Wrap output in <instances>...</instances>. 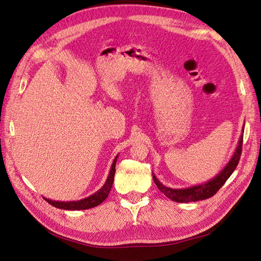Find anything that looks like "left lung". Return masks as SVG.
<instances>
[{
    "label": "left lung",
    "instance_id": "8db88e82",
    "mask_svg": "<svg viewBox=\"0 0 261 261\" xmlns=\"http://www.w3.org/2000/svg\"><path fill=\"white\" fill-rule=\"evenodd\" d=\"M243 133H244V127L239 140V145L236 147L230 161L226 163V165L222 169V171H220L215 177L209 179L208 181H206V183L195 185L192 187L180 188V189L171 188V187L164 186L152 173L153 181L155 183L156 187L159 188L160 192L167 196L169 199H172L173 201H176V202H192V201H199V200L210 198V197L215 195L219 189L224 185L227 178L232 175V173L234 172L236 167H238L240 158L242 154Z\"/></svg>",
    "mask_w": 261,
    "mask_h": 261
}]
</instances>
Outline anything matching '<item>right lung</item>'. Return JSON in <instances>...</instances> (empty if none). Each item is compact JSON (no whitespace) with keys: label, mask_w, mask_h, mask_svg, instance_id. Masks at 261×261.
<instances>
[{"label":"right lung","mask_w":261,"mask_h":261,"mask_svg":"<svg viewBox=\"0 0 261 261\" xmlns=\"http://www.w3.org/2000/svg\"><path fill=\"white\" fill-rule=\"evenodd\" d=\"M117 156H118V154L114 158V161L111 165V170H110L109 176L106 180L105 185L102 186L98 192L92 194L91 196H88L84 199L76 200V201H57V200H51L48 198H44V197H43V199H45L50 204H52L53 207L63 209V210H86V209H90V208L99 206L101 202H103L108 198L109 193L112 188L113 181H114L115 164H116Z\"/></svg>","instance_id":"1"}]
</instances>
